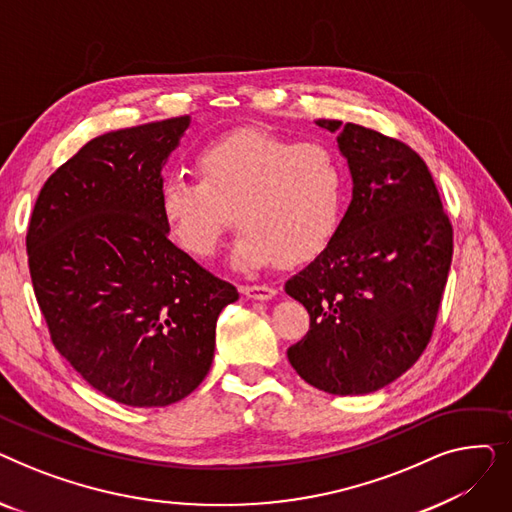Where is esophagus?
Segmentation results:
<instances>
[{"label":"esophagus","instance_id":"34e87169","mask_svg":"<svg viewBox=\"0 0 512 512\" xmlns=\"http://www.w3.org/2000/svg\"><path fill=\"white\" fill-rule=\"evenodd\" d=\"M240 290L245 297L255 299V301H267L276 294V288L265 286V284H245V286H240Z\"/></svg>","mask_w":512,"mask_h":512}]
</instances>
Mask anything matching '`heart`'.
<instances>
[{"instance_id":"obj_1","label":"heart","mask_w":512,"mask_h":512,"mask_svg":"<svg viewBox=\"0 0 512 512\" xmlns=\"http://www.w3.org/2000/svg\"><path fill=\"white\" fill-rule=\"evenodd\" d=\"M196 176L170 174L159 213L178 245L209 257L240 222L236 265L251 270L280 259L301 263L324 251L340 224L344 168L324 141H292L265 128H236L195 155Z\"/></svg>"}]
</instances>
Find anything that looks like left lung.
Here are the masks:
<instances>
[{
	"label": "left lung",
	"mask_w": 512,
	"mask_h": 512,
	"mask_svg": "<svg viewBox=\"0 0 512 512\" xmlns=\"http://www.w3.org/2000/svg\"><path fill=\"white\" fill-rule=\"evenodd\" d=\"M315 122L338 132L353 201L328 247L284 286L309 313V332L286 355L319 390L367 394L400 378L432 340L452 224L407 143L353 122Z\"/></svg>",
	"instance_id": "8db88e82"
}]
</instances>
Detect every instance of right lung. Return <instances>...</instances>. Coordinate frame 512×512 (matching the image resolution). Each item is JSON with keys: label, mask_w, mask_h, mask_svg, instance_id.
I'll list each match as a JSON object with an SVG mask.
<instances>
[{"label": "right lung", "mask_w": 512, "mask_h": 512, "mask_svg": "<svg viewBox=\"0 0 512 512\" xmlns=\"http://www.w3.org/2000/svg\"><path fill=\"white\" fill-rule=\"evenodd\" d=\"M188 116L101 134L35 201L26 255L56 351L128 407H168L207 375L215 324L238 299L168 238L161 166Z\"/></svg>", "instance_id": "obj_1"}]
</instances>
